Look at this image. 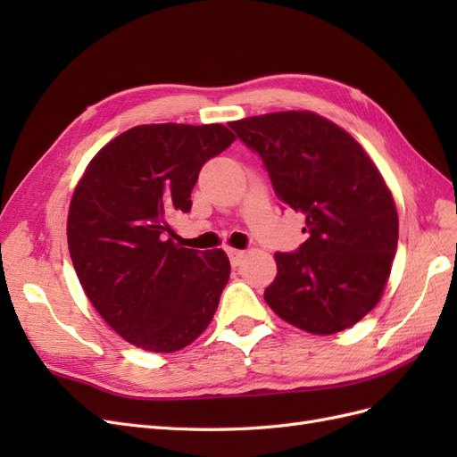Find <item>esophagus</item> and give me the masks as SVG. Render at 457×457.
Segmentation results:
<instances>
[{
	"label": "esophagus",
	"mask_w": 457,
	"mask_h": 457,
	"mask_svg": "<svg viewBox=\"0 0 457 457\" xmlns=\"http://www.w3.org/2000/svg\"><path fill=\"white\" fill-rule=\"evenodd\" d=\"M227 255H228V259H230V265H232V267H238L240 262H242V259H244V252H242V250H232V247H228Z\"/></svg>",
	"instance_id": "obj_1"
}]
</instances>
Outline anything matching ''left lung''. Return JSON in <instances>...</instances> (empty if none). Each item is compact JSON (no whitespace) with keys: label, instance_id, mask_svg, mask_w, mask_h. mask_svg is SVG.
Masks as SVG:
<instances>
[{"label":"left lung","instance_id":"8db88e82","mask_svg":"<svg viewBox=\"0 0 457 457\" xmlns=\"http://www.w3.org/2000/svg\"><path fill=\"white\" fill-rule=\"evenodd\" d=\"M261 156L276 196L305 215L309 238L274 253L265 301L282 320L328 336L378 305L398 244L391 190L364 148L336 123L305 110L228 123Z\"/></svg>","mask_w":457,"mask_h":457}]
</instances>
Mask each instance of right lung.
I'll return each instance as SVG.
<instances>
[{
	"label": "right lung",
	"mask_w": 457,
	"mask_h": 457,
	"mask_svg": "<svg viewBox=\"0 0 457 457\" xmlns=\"http://www.w3.org/2000/svg\"><path fill=\"white\" fill-rule=\"evenodd\" d=\"M234 139L220 123L137 126L101 148L79 179L68 250L91 305L135 347L173 353L212 322L228 257L175 244L170 219L190 212L202 165Z\"/></svg>",
	"instance_id": "obj_1"
}]
</instances>
